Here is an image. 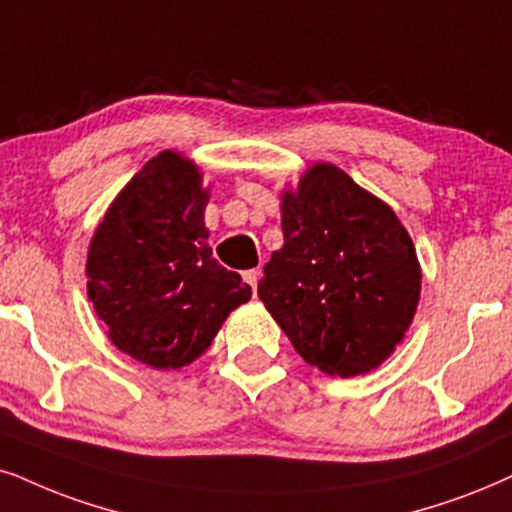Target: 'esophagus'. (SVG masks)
<instances>
[{"mask_svg":"<svg viewBox=\"0 0 512 512\" xmlns=\"http://www.w3.org/2000/svg\"><path fill=\"white\" fill-rule=\"evenodd\" d=\"M243 278L250 283L252 293H255V290H257V281H260V269H248V271H243Z\"/></svg>","mask_w":512,"mask_h":512,"instance_id":"34e87169","label":"esophagus"}]
</instances>
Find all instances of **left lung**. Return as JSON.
<instances>
[{"instance_id": "obj_1", "label": "left lung", "mask_w": 512, "mask_h": 512, "mask_svg": "<svg viewBox=\"0 0 512 512\" xmlns=\"http://www.w3.org/2000/svg\"><path fill=\"white\" fill-rule=\"evenodd\" d=\"M283 248L257 295L297 354L328 375L371 373L404 342L420 300L413 241L385 200L333 163L281 193Z\"/></svg>"}]
</instances>
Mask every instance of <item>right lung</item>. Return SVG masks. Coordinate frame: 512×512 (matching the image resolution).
<instances>
[{"label": "right lung", "instance_id": "1", "mask_svg": "<svg viewBox=\"0 0 512 512\" xmlns=\"http://www.w3.org/2000/svg\"><path fill=\"white\" fill-rule=\"evenodd\" d=\"M210 189L184 153L160 151L108 205L87 252V297L120 352L158 371L203 357L252 290L208 245Z\"/></svg>", "mask_w": 512, "mask_h": 512}]
</instances>
